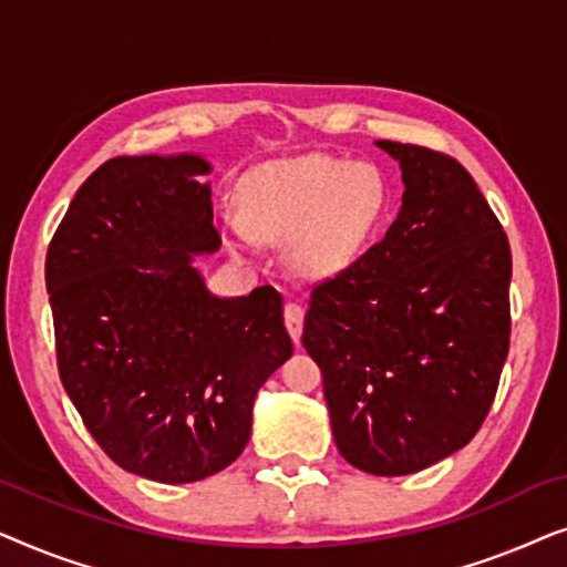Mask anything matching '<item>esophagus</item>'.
<instances>
[{"instance_id": "esophagus-1", "label": "esophagus", "mask_w": 567, "mask_h": 567, "mask_svg": "<svg viewBox=\"0 0 567 567\" xmlns=\"http://www.w3.org/2000/svg\"><path fill=\"white\" fill-rule=\"evenodd\" d=\"M284 322H286V330H289V336L293 338V343H299L301 330H305V309L289 301V305L284 307Z\"/></svg>"}]
</instances>
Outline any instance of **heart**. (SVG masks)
I'll list each match as a JSON object with an SVG mask.
<instances>
[{
    "label": "heart",
    "instance_id": "b5f03b06",
    "mask_svg": "<svg viewBox=\"0 0 567 567\" xmlns=\"http://www.w3.org/2000/svg\"><path fill=\"white\" fill-rule=\"evenodd\" d=\"M386 200L384 175L369 162L330 154L274 159L243 177L239 216L224 219V237L243 258L255 252V236L286 239V260L299 276L330 278L363 252Z\"/></svg>",
    "mask_w": 567,
    "mask_h": 567
}]
</instances>
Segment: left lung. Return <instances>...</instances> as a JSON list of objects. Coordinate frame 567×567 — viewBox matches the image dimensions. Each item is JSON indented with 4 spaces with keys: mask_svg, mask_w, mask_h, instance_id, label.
Segmentation results:
<instances>
[{
    "mask_svg": "<svg viewBox=\"0 0 567 567\" xmlns=\"http://www.w3.org/2000/svg\"><path fill=\"white\" fill-rule=\"evenodd\" d=\"M400 162L386 235L312 289L305 343L332 436L369 475H413L467 446L491 413L511 338V247L449 154L377 142Z\"/></svg>",
    "mask_w": 567,
    "mask_h": 567,
    "instance_id": "8db88e82",
    "label": "left lung"
}]
</instances>
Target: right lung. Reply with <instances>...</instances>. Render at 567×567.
Listing matches in <instances>:
<instances>
[{"instance_id": "add662e5", "label": "right lung", "mask_w": 567, "mask_h": 567, "mask_svg": "<svg viewBox=\"0 0 567 567\" xmlns=\"http://www.w3.org/2000/svg\"><path fill=\"white\" fill-rule=\"evenodd\" d=\"M196 154L115 157L76 190L45 255L61 384L126 472L181 485L243 454L252 402L293 353L284 299H219L193 255L219 250Z\"/></svg>"}]
</instances>
